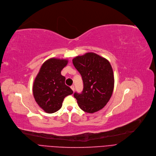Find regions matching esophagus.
<instances>
[{"label":"esophagus","instance_id":"1","mask_svg":"<svg viewBox=\"0 0 156 156\" xmlns=\"http://www.w3.org/2000/svg\"><path fill=\"white\" fill-rule=\"evenodd\" d=\"M70 87H71V89H72V90L73 91H74V90H75V87H74V86L72 85V86H70Z\"/></svg>","mask_w":156,"mask_h":156}]
</instances>
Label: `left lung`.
I'll return each instance as SVG.
<instances>
[{"mask_svg":"<svg viewBox=\"0 0 156 156\" xmlns=\"http://www.w3.org/2000/svg\"><path fill=\"white\" fill-rule=\"evenodd\" d=\"M73 64L82 76V93L73 94L79 107L87 113L102 109L110 100L114 87V72L106 58L94 53L77 56Z\"/></svg>","mask_w":156,"mask_h":156,"instance_id":"left-lung-1","label":"left lung"}]
</instances>
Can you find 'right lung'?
<instances>
[{"instance_id": "right-lung-1", "label": "right lung", "mask_w": 156, "mask_h": 156, "mask_svg": "<svg viewBox=\"0 0 156 156\" xmlns=\"http://www.w3.org/2000/svg\"><path fill=\"white\" fill-rule=\"evenodd\" d=\"M68 60L51 58L44 62L33 84V94L38 105L48 114L56 112L62 106L66 96L73 91L65 83L61 71Z\"/></svg>"}]
</instances>
